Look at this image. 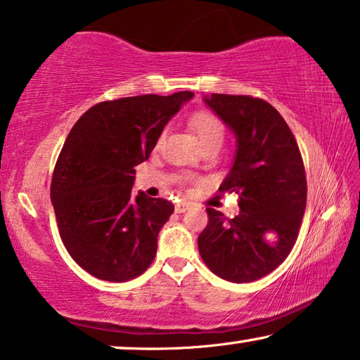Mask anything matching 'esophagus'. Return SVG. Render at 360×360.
Segmentation results:
<instances>
[{"mask_svg":"<svg viewBox=\"0 0 360 360\" xmlns=\"http://www.w3.org/2000/svg\"><path fill=\"white\" fill-rule=\"evenodd\" d=\"M189 207H191V204H189V202H178V204H176L174 205V210L176 212H178V214H182V212H186L187 209H189Z\"/></svg>","mask_w":360,"mask_h":360,"instance_id":"obj_1","label":"esophagus"}]
</instances>
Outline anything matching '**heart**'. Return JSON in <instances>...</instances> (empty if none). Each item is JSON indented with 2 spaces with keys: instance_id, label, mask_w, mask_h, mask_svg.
<instances>
[{
  "instance_id": "1",
  "label": "heart",
  "mask_w": 360,
  "mask_h": 360,
  "mask_svg": "<svg viewBox=\"0 0 360 360\" xmlns=\"http://www.w3.org/2000/svg\"><path fill=\"white\" fill-rule=\"evenodd\" d=\"M191 127L194 129L202 146L212 141H224V125L215 115L207 112L195 114L191 119Z\"/></svg>"
}]
</instances>
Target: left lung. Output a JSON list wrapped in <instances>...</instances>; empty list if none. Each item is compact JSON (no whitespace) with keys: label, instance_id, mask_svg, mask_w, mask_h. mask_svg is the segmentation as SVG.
Listing matches in <instances>:
<instances>
[{"label":"left lung","instance_id":"obj_1","mask_svg":"<svg viewBox=\"0 0 360 360\" xmlns=\"http://www.w3.org/2000/svg\"><path fill=\"white\" fill-rule=\"evenodd\" d=\"M204 103L236 139L221 192L240 195V214L226 219L207 209L209 224L197 245L209 269L230 282H252L288 256L307 207L300 150L282 115L251 96L210 94Z\"/></svg>","mask_w":360,"mask_h":360}]
</instances>
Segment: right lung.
I'll return each mask as SVG.
<instances>
[{
    "instance_id": "add662e5",
    "label": "right lung",
    "mask_w": 360,
    "mask_h": 360,
    "mask_svg": "<svg viewBox=\"0 0 360 360\" xmlns=\"http://www.w3.org/2000/svg\"><path fill=\"white\" fill-rule=\"evenodd\" d=\"M191 91L104 101L78 119L53 169L52 199L70 256L91 276L124 282L148 269L174 205L134 194L135 166L148 160Z\"/></svg>"
}]
</instances>
